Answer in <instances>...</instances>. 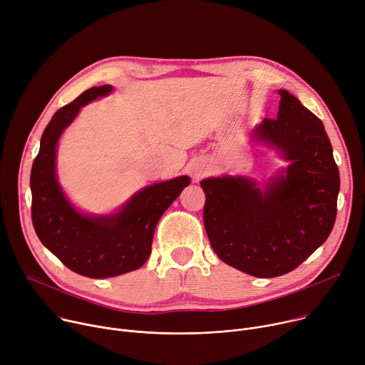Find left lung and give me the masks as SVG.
<instances>
[{"label":"left lung","mask_w":365,"mask_h":365,"mask_svg":"<svg viewBox=\"0 0 365 365\" xmlns=\"http://www.w3.org/2000/svg\"><path fill=\"white\" fill-rule=\"evenodd\" d=\"M277 119L253 130L291 164L260 189L249 178L204 179V224L217 256L257 278L294 271L329 237L336 220L339 170L324 125L287 90Z\"/></svg>","instance_id":"8db88e82"}]
</instances>
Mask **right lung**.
Masks as SVG:
<instances>
[{
  "instance_id": "right-lung-1",
  "label": "right lung",
  "mask_w": 365,
  "mask_h": 365,
  "mask_svg": "<svg viewBox=\"0 0 365 365\" xmlns=\"http://www.w3.org/2000/svg\"><path fill=\"white\" fill-rule=\"evenodd\" d=\"M110 91V86L88 88L52 116L30 175L31 221L39 240L68 269L88 278H110L141 268L150 257L160 217L190 183L187 176H180L144 187L112 215H84L70 204L56 180L58 140L80 108Z\"/></svg>"
}]
</instances>
